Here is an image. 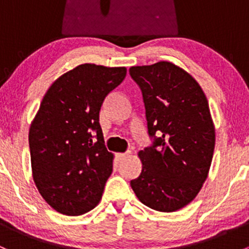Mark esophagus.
I'll return each mask as SVG.
<instances>
[{
	"label": "esophagus",
	"instance_id": "1",
	"mask_svg": "<svg viewBox=\"0 0 249 249\" xmlns=\"http://www.w3.org/2000/svg\"><path fill=\"white\" fill-rule=\"evenodd\" d=\"M129 154H130V152H126V153H118L117 158H118V159H119V160H122V159H124V158H126Z\"/></svg>",
	"mask_w": 249,
	"mask_h": 249
}]
</instances>
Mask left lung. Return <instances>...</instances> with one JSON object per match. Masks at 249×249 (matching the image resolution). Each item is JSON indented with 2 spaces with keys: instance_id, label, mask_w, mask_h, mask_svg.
<instances>
[{
  "instance_id": "1",
  "label": "left lung",
  "mask_w": 249,
  "mask_h": 249,
  "mask_svg": "<svg viewBox=\"0 0 249 249\" xmlns=\"http://www.w3.org/2000/svg\"><path fill=\"white\" fill-rule=\"evenodd\" d=\"M130 74L142 90L154 137L139 152L142 171L130 184L143 205L175 212L196 197L210 171L215 130L208 101L199 83L170 61L132 66Z\"/></svg>"
}]
</instances>
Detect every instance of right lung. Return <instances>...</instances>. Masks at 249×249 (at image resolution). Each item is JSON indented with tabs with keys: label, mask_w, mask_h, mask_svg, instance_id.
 Here are the masks:
<instances>
[{
	"label": "right lung",
	"mask_w": 249,
	"mask_h": 249,
	"mask_svg": "<svg viewBox=\"0 0 249 249\" xmlns=\"http://www.w3.org/2000/svg\"><path fill=\"white\" fill-rule=\"evenodd\" d=\"M125 76L126 67L79 65L50 85L32 120V178L42 197L61 214H84L101 200L114 155L105 147L100 109Z\"/></svg>",
	"instance_id": "1"
}]
</instances>
